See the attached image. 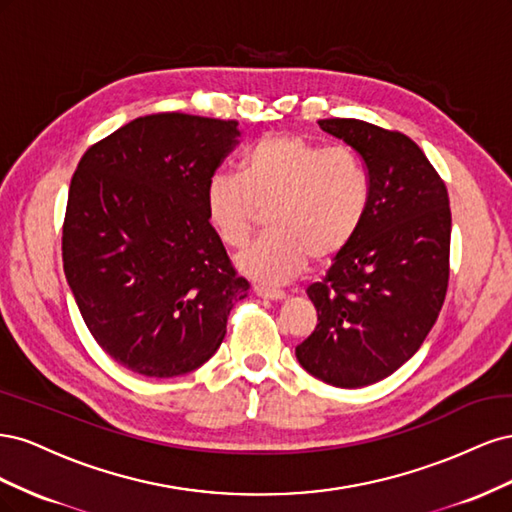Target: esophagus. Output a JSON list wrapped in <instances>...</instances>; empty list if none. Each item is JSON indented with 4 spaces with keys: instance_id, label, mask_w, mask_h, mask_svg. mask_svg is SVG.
Masks as SVG:
<instances>
[{
    "instance_id": "esophagus-1",
    "label": "esophagus",
    "mask_w": 512,
    "mask_h": 512,
    "mask_svg": "<svg viewBox=\"0 0 512 512\" xmlns=\"http://www.w3.org/2000/svg\"><path fill=\"white\" fill-rule=\"evenodd\" d=\"M254 290H256L258 297H262V299H271V301H280V299H284V297H286V292H284V290H280V288H271V286H262V284L254 286Z\"/></svg>"
}]
</instances>
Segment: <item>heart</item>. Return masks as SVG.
Listing matches in <instances>:
<instances>
[{
  "instance_id": "heart-1",
  "label": "heart",
  "mask_w": 512,
  "mask_h": 512,
  "mask_svg": "<svg viewBox=\"0 0 512 512\" xmlns=\"http://www.w3.org/2000/svg\"><path fill=\"white\" fill-rule=\"evenodd\" d=\"M371 205L363 158L348 145H320L299 134H269L241 160V175L213 173L203 190L209 226L232 250L252 239L269 211V235L239 256L258 282H286L309 260L327 262L359 235Z\"/></svg>"
}]
</instances>
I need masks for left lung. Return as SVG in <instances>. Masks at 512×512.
<instances>
[{
    "mask_svg": "<svg viewBox=\"0 0 512 512\" xmlns=\"http://www.w3.org/2000/svg\"><path fill=\"white\" fill-rule=\"evenodd\" d=\"M363 158L371 205L356 239L307 288L318 324L297 359L322 382L374 384L421 348L451 275V207L438 170L412 138L361 119H320Z\"/></svg>",
    "mask_w": 512,
    "mask_h": 512,
    "instance_id": "8db88e82",
    "label": "left lung"
}]
</instances>
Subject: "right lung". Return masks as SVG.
Masks as SVG:
<instances>
[{"instance_id":"obj_1","label":"right lung","mask_w":512,"mask_h":512,"mask_svg":"<svg viewBox=\"0 0 512 512\" xmlns=\"http://www.w3.org/2000/svg\"><path fill=\"white\" fill-rule=\"evenodd\" d=\"M239 121L188 113L138 117L76 166L61 258L89 333L149 378L209 361L247 297L203 209L207 179L237 145Z\"/></svg>"}]
</instances>
